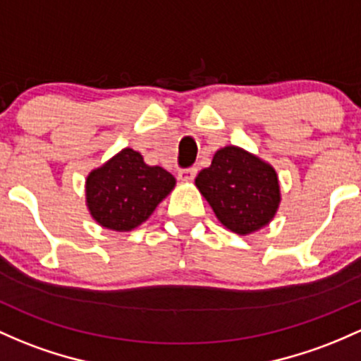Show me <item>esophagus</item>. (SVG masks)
<instances>
[{"mask_svg":"<svg viewBox=\"0 0 361 361\" xmlns=\"http://www.w3.org/2000/svg\"><path fill=\"white\" fill-rule=\"evenodd\" d=\"M197 176V168H185L178 171V178L181 181H192Z\"/></svg>","mask_w":361,"mask_h":361,"instance_id":"esophagus-1","label":"esophagus"}]
</instances>
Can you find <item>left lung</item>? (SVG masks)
<instances>
[{
	"instance_id": "obj_1",
	"label": "left lung",
	"mask_w": 361,
	"mask_h": 361,
	"mask_svg": "<svg viewBox=\"0 0 361 361\" xmlns=\"http://www.w3.org/2000/svg\"><path fill=\"white\" fill-rule=\"evenodd\" d=\"M195 185L217 219L238 235L257 231L274 217L279 205L277 174L267 162L240 147L217 150Z\"/></svg>"
}]
</instances>
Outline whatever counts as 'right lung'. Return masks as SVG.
I'll list each match as a JSON object with an SVG mask.
<instances>
[{"label":"right lung","instance_id":"1","mask_svg":"<svg viewBox=\"0 0 361 361\" xmlns=\"http://www.w3.org/2000/svg\"><path fill=\"white\" fill-rule=\"evenodd\" d=\"M174 176L159 166H147L133 149H123L87 178V205L99 224L130 231L144 223L171 192Z\"/></svg>","mask_w":361,"mask_h":361}]
</instances>
